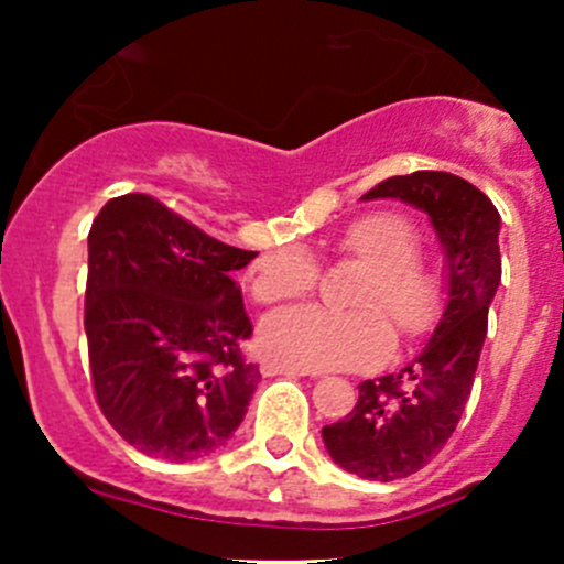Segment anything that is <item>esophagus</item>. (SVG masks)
I'll return each instance as SVG.
<instances>
[{"label":"esophagus","mask_w":564,"mask_h":564,"mask_svg":"<svg viewBox=\"0 0 564 564\" xmlns=\"http://www.w3.org/2000/svg\"><path fill=\"white\" fill-rule=\"evenodd\" d=\"M261 373H264V377H278V373H283V377H311V371H303V368L286 366V362L278 360L261 362Z\"/></svg>","instance_id":"obj_1"}]
</instances>
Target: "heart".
<instances>
[{
	"label": "heart",
	"mask_w": 564,
	"mask_h": 564,
	"mask_svg": "<svg viewBox=\"0 0 564 564\" xmlns=\"http://www.w3.org/2000/svg\"><path fill=\"white\" fill-rule=\"evenodd\" d=\"M340 250L371 270L355 297L357 314L303 305L278 311L261 324L267 355L305 371H349L379 360L390 349L392 318L398 335L425 333L440 314L442 289L434 272L417 261V229L398 213H371L340 237ZM316 261L303 250H272L253 267V297L283 303L316 286ZM386 315L382 317L381 314Z\"/></svg>",
	"instance_id": "heart-1"
}]
</instances>
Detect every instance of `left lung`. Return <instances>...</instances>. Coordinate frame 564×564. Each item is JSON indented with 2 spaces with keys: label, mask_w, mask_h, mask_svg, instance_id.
I'll return each mask as SVG.
<instances>
[{
  "label": "left lung",
  "mask_w": 564,
  "mask_h": 564,
  "mask_svg": "<svg viewBox=\"0 0 564 564\" xmlns=\"http://www.w3.org/2000/svg\"><path fill=\"white\" fill-rule=\"evenodd\" d=\"M401 198L431 218L447 261V303L420 355L360 384L357 406L324 425L338 466L362 480L390 482L423 469L456 431L488 333V305L502 281L497 207L471 182L447 172L390 176L366 193Z\"/></svg>",
  "instance_id": "obj_1"
}]
</instances>
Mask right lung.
<instances>
[{"mask_svg":"<svg viewBox=\"0 0 564 564\" xmlns=\"http://www.w3.org/2000/svg\"><path fill=\"white\" fill-rule=\"evenodd\" d=\"M256 250L204 235L147 193H124L89 229L84 329L100 412L150 458L196 460L240 429L261 373L231 275Z\"/></svg>","mask_w":564,"mask_h":564,"instance_id":"1","label":"right lung"}]
</instances>
